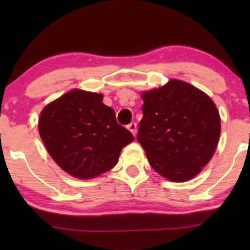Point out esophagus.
Returning <instances> with one entry per match:
<instances>
[{
	"instance_id": "obj_1",
	"label": "esophagus",
	"mask_w": 250,
	"mask_h": 250,
	"mask_svg": "<svg viewBox=\"0 0 250 250\" xmlns=\"http://www.w3.org/2000/svg\"><path fill=\"white\" fill-rule=\"evenodd\" d=\"M127 129L132 133L133 135H135L136 134V129H138V128H136V123H131V124H128Z\"/></svg>"
}]
</instances>
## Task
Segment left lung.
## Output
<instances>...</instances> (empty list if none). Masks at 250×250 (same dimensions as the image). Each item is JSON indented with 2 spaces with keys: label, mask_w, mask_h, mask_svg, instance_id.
I'll list each match as a JSON object with an SVG mask.
<instances>
[{
  "label": "left lung",
  "mask_w": 250,
  "mask_h": 250,
  "mask_svg": "<svg viewBox=\"0 0 250 250\" xmlns=\"http://www.w3.org/2000/svg\"><path fill=\"white\" fill-rule=\"evenodd\" d=\"M138 142L157 173L186 182L200 173L216 150L221 118L211 99L197 87L170 80L142 93Z\"/></svg>",
  "instance_id": "1"
}]
</instances>
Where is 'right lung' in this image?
Listing matches in <instances>:
<instances>
[{"mask_svg": "<svg viewBox=\"0 0 250 250\" xmlns=\"http://www.w3.org/2000/svg\"><path fill=\"white\" fill-rule=\"evenodd\" d=\"M41 139L54 162L70 175L88 180L108 172L134 140L116 121L102 94L73 90L41 112Z\"/></svg>", "mask_w": 250, "mask_h": 250, "instance_id": "add662e5", "label": "right lung"}]
</instances>
